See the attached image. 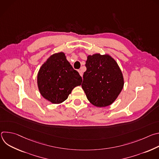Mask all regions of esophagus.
Masks as SVG:
<instances>
[{"label": "esophagus", "mask_w": 159, "mask_h": 159, "mask_svg": "<svg viewBox=\"0 0 159 159\" xmlns=\"http://www.w3.org/2000/svg\"><path fill=\"white\" fill-rule=\"evenodd\" d=\"M79 74L80 75V76H81V77H82V76H83V73H82V72L81 70H79Z\"/></svg>", "instance_id": "34e87169"}]
</instances>
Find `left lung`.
Here are the masks:
<instances>
[{"instance_id": "left-lung-1", "label": "left lung", "mask_w": 159, "mask_h": 159, "mask_svg": "<svg viewBox=\"0 0 159 159\" xmlns=\"http://www.w3.org/2000/svg\"><path fill=\"white\" fill-rule=\"evenodd\" d=\"M82 87L89 101L96 107H106L116 99L124 85L117 62L110 55H89L85 62Z\"/></svg>"}]
</instances>
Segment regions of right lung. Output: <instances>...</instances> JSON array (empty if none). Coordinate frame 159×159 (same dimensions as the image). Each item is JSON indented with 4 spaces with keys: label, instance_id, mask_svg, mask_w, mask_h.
<instances>
[{
    "label": "right lung",
    "instance_id": "add662e5",
    "mask_svg": "<svg viewBox=\"0 0 159 159\" xmlns=\"http://www.w3.org/2000/svg\"><path fill=\"white\" fill-rule=\"evenodd\" d=\"M82 81L81 76L63 52L51 55L41 66L37 77L40 94L53 104L65 101L72 89L80 85Z\"/></svg>",
    "mask_w": 159,
    "mask_h": 159
}]
</instances>
